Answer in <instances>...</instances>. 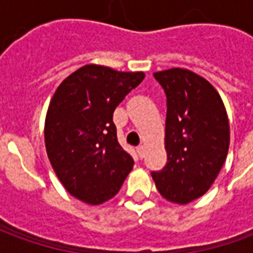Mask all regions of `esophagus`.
Segmentation results:
<instances>
[{"label": "esophagus", "instance_id": "1", "mask_svg": "<svg viewBox=\"0 0 253 253\" xmlns=\"http://www.w3.org/2000/svg\"><path fill=\"white\" fill-rule=\"evenodd\" d=\"M136 151H138V155H139V158H143V156H145V146H143V145H141V146H138V149H136Z\"/></svg>", "mask_w": 253, "mask_h": 253}]
</instances>
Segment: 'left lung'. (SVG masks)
<instances>
[{
	"mask_svg": "<svg viewBox=\"0 0 253 253\" xmlns=\"http://www.w3.org/2000/svg\"><path fill=\"white\" fill-rule=\"evenodd\" d=\"M153 77L166 94L168 162L152 177L165 199L187 204L211 187L225 162L227 112L215 88L190 70L169 69Z\"/></svg>",
	"mask_w": 253,
	"mask_h": 253,
	"instance_id": "obj_1",
	"label": "left lung"
}]
</instances>
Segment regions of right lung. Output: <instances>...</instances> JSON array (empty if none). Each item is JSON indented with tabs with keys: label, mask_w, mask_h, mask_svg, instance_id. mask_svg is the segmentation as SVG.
I'll return each mask as SVG.
<instances>
[{
	"label": "right lung",
	"mask_w": 253,
	"mask_h": 253,
	"mask_svg": "<svg viewBox=\"0 0 253 253\" xmlns=\"http://www.w3.org/2000/svg\"><path fill=\"white\" fill-rule=\"evenodd\" d=\"M145 79L87 64L54 92L44 122L49 161L66 190L87 204L112 199L129 174L133 159L117 139L112 115Z\"/></svg>",
	"instance_id": "right-lung-1"
}]
</instances>
